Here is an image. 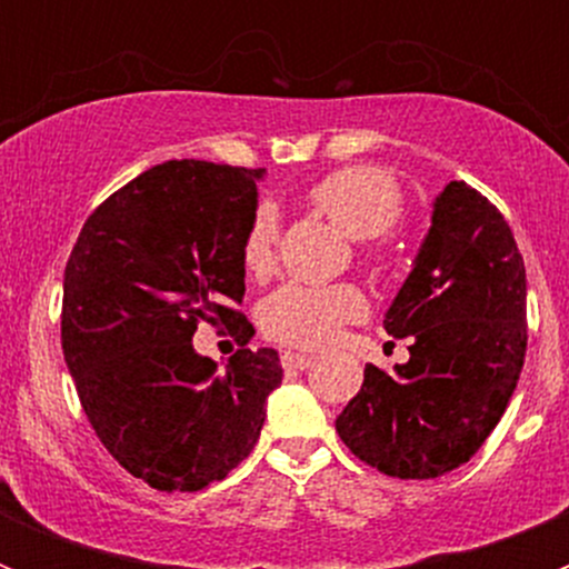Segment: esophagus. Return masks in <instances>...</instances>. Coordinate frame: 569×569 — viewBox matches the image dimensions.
<instances>
[{
	"mask_svg": "<svg viewBox=\"0 0 569 569\" xmlns=\"http://www.w3.org/2000/svg\"><path fill=\"white\" fill-rule=\"evenodd\" d=\"M310 365H313V356L308 353H281V367L284 370H305Z\"/></svg>",
	"mask_w": 569,
	"mask_h": 569,
	"instance_id": "esophagus-1",
	"label": "esophagus"
}]
</instances>
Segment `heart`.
Listing matches in <instances>:
<instances>
[{"mask_svg":"<svg viewBox=\"0 0 569 569\" xmlns=\"http://www.w3.org/2000/svg\"><path fill=\"white\" fill-rule=\"evenodd\" d=\"M308 202L353 239L385 236L405 219V193L387 170L373 164H347L321 176L308 188ZM279 219L273 208L259 204L241 236V268L268 276L276 261ZM381 248H367V264H379ZM367 313V301L353 284H305L288 281L261 305V330L279 345L325 347L345 325Z\"/></svg>","mask_w":569,"mask_h":569,"instance_id":"heart-1","label":"heart"}]
</instances>
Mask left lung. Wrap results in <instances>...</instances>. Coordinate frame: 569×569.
Listing matches in <instances>:
<instances>
[{"mask_svg":"<svg viewBox=\"0 0 569 569\" xmlns=\"http://www.w3.org/2000/svg\"><path fill=\"white\" fill-rule=\"evenodd\" d=\"M385 330L410 339V361L396 373L367 365L336 433L385 476H445L499 425L527 353L525 259L501 210L467 182L436 199Z\"/></svg>","mask_w":569,"mask_h":569,"instance_id":"obj_1","label":"left lung"}]
</instances>
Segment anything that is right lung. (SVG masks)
<instances>
[{
  "mask_svg": "<svg viewBox=\"0 0 569 569\" xmlns=\"http://www.w3.org/2000/svg\"><path fill=\"white\" fill-rule=\"evenodd\" d=\"M261 168L173 159L110 193L64 268L62 353L99 441L153 490L196 492L253 450L279 353L250 350L241 236ZM199 320L240 350L224 375L192 350Z\"/></svg>",
  "mask_w": 569,
  "mask_h": 569,
  "instance_id": "obj_1",
  "label": "right lung"
}]
</instances>
